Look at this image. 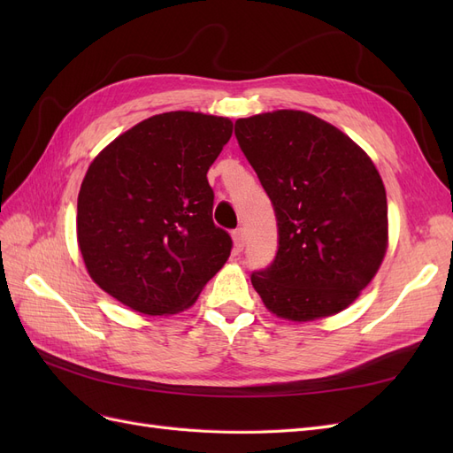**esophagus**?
I'll list each match as a JSON object with an SVG mask.
<instances>
[{"label": "esophagus", "instance_id": "34e87169", "mask_svg": "<svg viewBox=\"0 0 453 453\" xmlns=\"http://www.w3.org/2000/svg\"><path fill=\"white\" fill-rule=\"evenodd\" d=\"M232 242H234V251L240 253L245 245V230L243 228H236L232 232Z\"/></svg>", "mask_w": 453, "mask_h": 453}]
</instances>
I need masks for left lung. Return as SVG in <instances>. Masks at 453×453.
Listing matches in <instances>:
<instances>
[{"mask_svg":"<svg viewBox=\"0 0 453 453\" xmlns=\"http://www.w3.org/2000/svg\"><path fill=\"white\" fill-rule=\"evenodd\" d=\"M236 138L273 203L280 248L253 272L265 306L306 323L351 306L388 251V196L372 158L331 122L296 109L236 120Z\"/></svg>","mask_w":453,"mask_h":453,"instance_id":"obj_1","label":"left lung"}]
</instances>
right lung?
Segmentation results:
<instances>
[{"label":"right lung","mask_w":453,"mask_h":453,"mask_svg":"<svg viewBox=\"0 0 453 453\" xmlns=\"http://www.w3.org/2000/svg\"><path fill=\"white\" fill-rule=\"evenodd\" d=\"M230 135L226 117L160 113L90 162L77 198V243L100 289L145 315L196 303L230 257L205 177Z\"/></svg>","instance_id":"add662e5"}]
</instances>
